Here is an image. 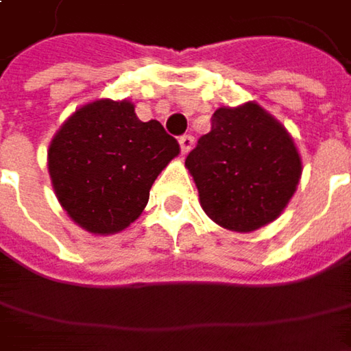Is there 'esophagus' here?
Instances as JSON below:
<instances>
[{
    "mask_svg": "<svg viewBox=\"0 0 351 351\" xmlns=\"http://www.w3.org/2000/svg\"><path fill=\"white\" fill-rule=\"evenodd\" d=\"M193 136L191 134H183V136H180V146H182V154H187L191 148H193Z\"/></svg>",
    "mask_w": 351,
    "mask_h": 351,
    "instance_id": "esophagus-1",
    "label": "esophagus"
}]
</instances>
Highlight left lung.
Returning a JSON list of instances; mask_svg holds the SVG:
<instances>
[{
    "label": "left lung",
    "mask_w": 351,
    "mask_h": 351,
    "mask_svg": "<svg viewBox=\"0 0 351 351\" xmlns=\"http://www.w3.org/2000/svg\"><path fill=\"white\" fill-rule=\"evenodd\" d=\"M185 166L203 210L236 232L276 221L301 178V156L291 134L256 103L217 109Z\"/></svg>",
    "instance_id": "1"
}]
</instances>
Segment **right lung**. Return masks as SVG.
<instances>
[{"mask_svg": "<svg viewBox=\"0 0 351 351\" xmlns=\"http://www.w3.org/2000/svg\"><path fill=\"white\" fill-rule=\"evenodd\" d=\"M178 154L180 144L158 121L142 123L127 99H101L62 125L48 148V171L75 223L113 234L138 219L158 173Z\"/></svg>", "mask_w": 351, "mask_h": 351, "instance_id": "right-lung-1", "label": "right lung"}]
</instances>
